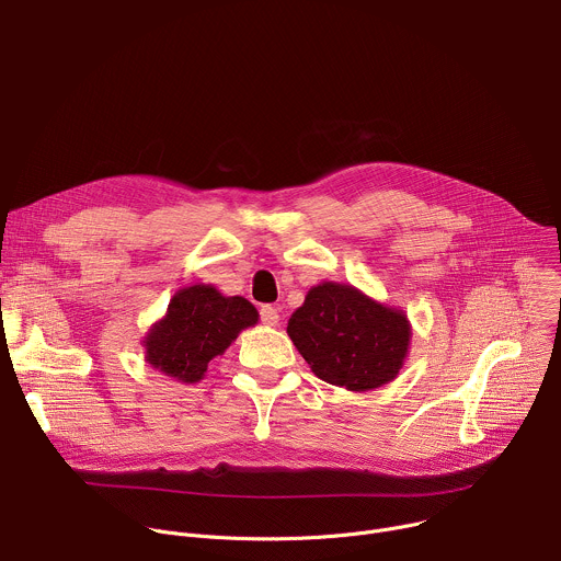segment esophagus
<instances>
[{"label": "esophagus", "mask_w": 561, "mask_h": 561, "mask_svg": "<svg viewBox=\"0 0 561 561\" xmlns=\"http://www.w3.org/2000/svg\"><path fill=\"white\" fill-rule=\"evenodd\" d=\"M261 321H263L265 325H270V328L278 325V321H280L278 309L272 307V305H263V307H261Z\"/></svg>", "instance_id": "34e87169"}]
</instances>
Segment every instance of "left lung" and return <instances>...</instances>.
<instances>
[{"label": "left lung", "mask_w": 561, "mask_h": 561, "mask_svg": "<svg viewBox=\"0 0 561 561\" xmlns=\"http://www.w3.org/2000/svg\"><path fill=\"white\" fill-rule=\"evenodd\" d=\"M287 334L319 379L367 392L399 377L412 325L403 309L369 298L350 283L323 280L307 291Z\"/></svg>", "instance_id": "1"}]
</instances>
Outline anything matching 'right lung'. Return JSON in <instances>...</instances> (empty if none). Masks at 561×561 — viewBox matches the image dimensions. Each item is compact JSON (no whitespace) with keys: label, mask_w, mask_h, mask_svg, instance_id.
<instances>
[{"label":"right lung","mask_w":561,"mask_h":561,"mask_svg":"<svg viewBox=\"0 0 561 561\" xmlns=\"http://www.w3.org/2000/svg\"><path fill=\"white\" fill-rule=\"evenodd\" d=\"M256 323L259 309L242 296H222L205 283L182 287L142 339L145 360L164 377L198 383L209 363Z\"/></svg>","instance_id":"obj_1"}]
</instances>
